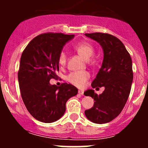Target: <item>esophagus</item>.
I'll list each match as a JSON object with an SVG mask.
<instances>
[{
  "instance_id": "obj_1",
  "label": "esophagus",
  "mask_w": 148,
  "mask_h": 148,
  "mask_svg": "<svg viewBox=\"0 0 148 148\" xmlns=\"http://www.w3.org/2000/svg\"><path fill=\"white\" fill-rule=\"evenodd\" d=\"M84 91L82 90H79V94L81 95H84Z\"/></svg>"
}]
</instances>
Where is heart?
Returning a JSON list of instances; mask_svg holds the SVG:
<instances>
[{
  "label": "heart",
  "mask_w": 148,
  "mask_h": 148,
  "mask_svg": "<svg viewBox=\"0 0 148 148\" xmlns=\"http://www.w3.org/2000/svg\"><path fill=\"white\" fill-rule=\"evenodd\" d=\"M74 49L86 60H88L94 55V47L88 42H81L74 47ZM67 56L65 53L62 51L58 57V62L60 65L63 66L66 63ZM90 74L87 72H72L67 76V81L70 84L78 88H83L86 85V82L89 79Z\"/></svg>",
  "instance_id": "1"
}]
</instances>
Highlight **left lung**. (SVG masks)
Returning <instances> with one entry per match:
<instances>
[{
    "label": "left lung",
    "mask_w": 148,
    "mask_h": 148,
    "mask_svg": "<svg viewBox=\"0 0 148 148\" xmlns=\"http://www.w3.org/2000/svg\"><path fill=\"white\" fill-rule=\"evenodd\" d=\"M85 35L97 42L103 53L102 64L91 86L105 88L99 95L92 89L85 92V95L95 101L85 115L94 123H109L121 113L130 95L133 81L132 58L123 42L113 35L102 33Z\"/></svg>",
    "instance_id": "1"
}]
</instances>
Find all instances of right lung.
<instances>
[{"label": "right lung", "instance_id": "obj_1", "mask_svg": "<svg viewBox=\"0 0 148 148\" xmlns=\"http://www.w3.org/2000/svg\"><path fill=\"white\" fill-rule=\"evenodd\" d=\"M74 35L44 33L29 42L21 54L18 80L20 92L27 110L39 121L51 123L64 115L66 102L77 95L72 84L51 85L59 70L58 57L65 44Z\"/></svg>", "mask_w": 148, "mask_h": 148}]
</instances>
